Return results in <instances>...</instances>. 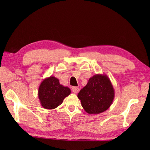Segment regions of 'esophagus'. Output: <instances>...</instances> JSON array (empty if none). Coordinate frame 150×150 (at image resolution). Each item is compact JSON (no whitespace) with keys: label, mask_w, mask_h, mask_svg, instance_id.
<instances>
[{"label":"esophagus","mask_w":150,"mask_h":150,"mask_svg":"<svg viewBox=\"0 0 150 150\" xmlns=\"http://www.w3.org/2000/svg\"><path fill=\"white\" fill-rule=\"evenodd\" d=\"M72 91H73L74 93H75V94L78 93L79 91V87H74L72 88Z\"/></svg>","instance_id":"34e87169"}]
</instances>
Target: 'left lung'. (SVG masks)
I'll use <instances>...</instances> for the list:
<instances>
[{
	"label": "left lung",
	"instance_id": "obj_1",
	"mask_svg": "<svg viewBox=\"0 0 150 150\" xmlns=\"http://www.w3.org/2000/svg\"><path fill=\"white\" fill-rule=\"evenodd\" d=\"M78 97L85 112L97 115L110 108L115 98V90L108 76L96 74L89 79L78 94Z\"/></svg>",
	"mask_w": 150,
	"mask_h": 150
}]
</instances>
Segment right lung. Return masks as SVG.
Listing matches in <instances>:
<instances>
[{"label":"right lung","instance_id":"obj_1","mask_svg":"<svg viewBox=\"0 0 150 150\" xmlns=\"http://www.w3.org/2000/svg\"><path fill=\"white\" fill-rule=\"evenodd\" d=\"M71 93L69 88L61 85L57 78L50 76L45 78L40 83L38 96L42 108L46 109H54L60 105L64 98Z\"/></svg>","mask_w":150,"mask_h":150}]
</instances>
